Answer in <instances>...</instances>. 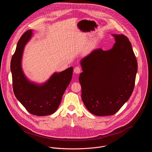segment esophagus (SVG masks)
<instances>
[{"label":"esophagus","instance_id":"34e87169","mask_svg":"<svg viewBox=\"0 0 152 152\" xmlns=\"http://www.w3.org/2000/svg\"><path fill=\"white\" fill-rule=\"evenodd\" d=\"M74 72L75 74H80L81 72V68L80 66H76L74 69Z\"/></svg>","mask_w":152,"mask_h":152}]
</instances>
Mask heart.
<instances>
[{
    "mask_svg": "<svg viewBox=\"0 0 152 152\" xmlns=\"http://www.w3.org/2000/svg\"><path fill=\"white\" fill-rule=\"evenodd\" d=\"M97 43V42H96V41H94V42H92V43H91L89 44V46H88V49H92V48H94L95 47V45H96V44Z\"/></svg>",
    "mask_w": 152,
    "mask_h": 152,
    "instance_id": "heart-1",
    "label": "heart"
}]
</instances>
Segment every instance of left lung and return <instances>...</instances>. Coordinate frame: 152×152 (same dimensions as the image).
<instances>
[{
  "instance_id": "8db88e82",
  "label": "left lung",
  "mask_w": 152,
  "mask_h": 152,
  "mask_svg": "<svg viewBox=\"0 0 152 152\" xmlns=\"http://www.w3.org/2000/svg\"><path fill=\"white\" fill-rule=\"evenodd\" d=\"M112 35L115 43L111 49L95 50L80 61L82 100L96 116L116 113L129 99L135 83L137 63L131 43L124 34Z\"/></svg>"
}]
</instances>
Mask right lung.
Masks as SVG:
<instances>
[{
  "label": "right lung",
  "instance_id": "1",
  "mask_svg": "<svg viewBox=\"0 0 152 152\" xmlns=\"http://www.w3.org/2000/svg\"><path fill=\"white\" fill-rule=\"evenodd\" d=\"M32 30L26 31L17 44L12 56L10 69L14 94L23 106L31 114L47 116L54 113L72 78L73 68L55 72L48 81L37 84L29 81L22 68V59L26 44L32 36Z\"/></svg>",
  "mask_w": 152,
  "mask_h": 152
}]
</instances>
